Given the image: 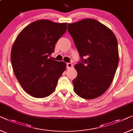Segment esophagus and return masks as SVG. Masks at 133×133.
<instances>
[{"label": "esophagus", "mask_w": 133, "mask_h": 133, "mask_svg": "<svg viewBox=\"0 0 133 133\" xmlns=\"http://www.w3.org/2000/svg\"><path fill=\"white\" fill-rule=\"evenodd\" d=\"M66 66H67V69L71 68V67H72V64L71 63H67L66 64Z\"/></svg>", "instance_id": "obj_1"}]
</instances>
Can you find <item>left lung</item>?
I'll return each instance as SVG.
<instances>
[{
  "mask_svg": "<svg viewBox=\"0 0 133 133\" xmlns=\"http://www.w3.org/2000/svg\"><path fill=\"white\" fill-rule=\"evenodd\" d=\"M68 26L81 57L75 66L78 75L72 81L73 90L81 98H96L106 91L114 78L119 63L117 39L112 30L94 19Z\"/></svg>",
  "mask_w": 133,
  "mask_h": 133,
  "instance_id": "8db88e82",
  "label": "left lung"
}]
</instances>
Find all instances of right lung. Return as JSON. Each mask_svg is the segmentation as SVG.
Masks as SVG:
<instances>
[{
    "instance_id": "add662e5",
    "label": "right lung",
    "mask_w": 133,
    "mask_h": 133,
    "mask_svg": "<svg viewBox=\"0 0 133 133\" xmlns=\"http://www.w3.org/2000/svg\"><path fill=\"white\" fill-rule=\"evenodd\" d=\"M67 25L37 20L25 27L14 43L11 53L14 72L24 90L32 97L44 98L52 94L66 70V63L52 60L51 55Z\"/></svg>"
}]
</instances>
